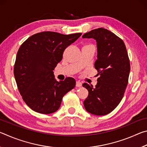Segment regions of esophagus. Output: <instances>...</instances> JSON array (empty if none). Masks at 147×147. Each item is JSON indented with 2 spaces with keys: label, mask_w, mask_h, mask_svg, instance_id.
Returning a JSON list of instances; mask_svg holds the SVG:
<instances>
[{
  "label": "esophagus",
  "mask_w": 147,
  "mask_h": 147,
  "mask_svg": "<svg viewBox=\"0 0 147 147\" xmlns=\"http://www.w3.org/2000/svg\"><path fill=\"white\" fill-rule=\"evenodd\" d=\"M82 84L79 81H76V87H77V88H80V87H82Z\"/></svg>",
  "instance_id": "esophagus-1"
}]
</instances>
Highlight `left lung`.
<instances>
[{
	"instance_id": "left-lung-1",
	"label": "left lung",
	"mask_w": 147,
	"mask_h": 147,
	"mask_svg": "<svg viewBox=\"0 0 147 147\" xmlns=\"http://www.w3.org/2000/svg\"><path fill=\"white\" fill-rule=\"evenodd\" d=\"M82 38L96 41L97 59L94 67L99 75L94 88L83 84L89 92L84 105L86 111L93 115H107L120 103L128 84L130 65L126 46L115 34L103 28L92 30Z\"/></svg>"
}]
</instances>
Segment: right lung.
I'll return each mask as SVG.
<instances>
[{
	"label": "right lung",
	"instance_id": "add662e5",
	"mask_svg": "<svg viewBox=\"0 0 147 147\" xmlns=\"http://www.w3.org/2000/svg\"><path fill=\"white\" fill-rule=\"evenodd\" d=\"M81 33L64 35L43 32L28 38L20 47L14 65V76L23 100L32 110L43 114L56 111L62 98L75 86V80L54 78L53 70L67 47Z\"/></svg>",
	"mask_w": 147,
	"mask_h": 147
}]
</instances>
